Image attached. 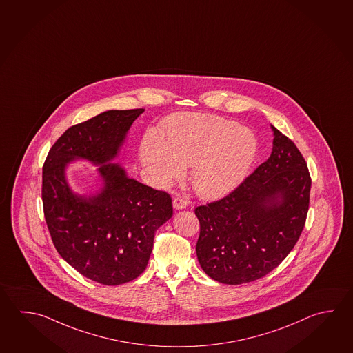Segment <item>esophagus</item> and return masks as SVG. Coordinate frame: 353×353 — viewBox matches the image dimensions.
Listing matches in <instances>:
<instances>
[{"label":"esophagus","instance_id":"34e87169","mask_svg":"<svg viewBox=\"0 0 353 353\" xmlns=\"http://www.w3.org/2000/svg\"><path fill=\"white\" fill-rule=\"evenodd\" d=\"M173 206L175 210H183V209H186L188 201L185 199H183V198H180V196H176L173 200Z\"/></svg>","mask_w":353,"mask_h":353}]
</instances>
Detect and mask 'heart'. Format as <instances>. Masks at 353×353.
Segmentation results:
<instances>
[{"mask_svg":"<svg viewBox=\"0 0 353 353\" xmlns=\"http://www.w3.org/2000/svg\"><path fill=\"white\" fill-rule=\"evenodd\" d=\"M259 141L250 129L214 114H181L169 121L163 139L150 133L141 143V164L161 184L192 167V183L204 198L224 195L244 179Z\"/></svg>","mask_w":353,"mask_h":353,"instance_id":"b5f03b06","label":"heart"}]
</instances>
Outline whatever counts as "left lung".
Returning a JSON list of instances; mask_svg holds the SVG:
<instances>
[{
    "mask_svg": "<svg viewBox=\"0 0 353 353\" xmlns=\"http://www.w3.org/2000/svg\"><path fill=\"white\" fill-rule=\"evenodd\" d=\"M269 159L221 199L198 206L196 255L212 280L240 285L277 268L307 218L311 176L295 143L271 125Z\"/></svg>",
    "mask_w": 353,
    "mask_h": 353,
    "instance_id": "left-lung-1",
    "label": "left lung"
}]
</instances>
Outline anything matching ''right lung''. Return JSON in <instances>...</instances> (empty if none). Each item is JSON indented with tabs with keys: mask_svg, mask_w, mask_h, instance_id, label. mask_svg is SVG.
Segmentation results:
<instances>
[{
	"mask_svg": "<svg viewBox=\"0 0 353 353\" xmlns=\"http://www.w3.org/2000/svg\"><path fill=\"white\" fill-rule=\"evenodd\" d=\"M144 109L107 110L72 125L52 145L42 172V201L52 241L81 275L102 285L132 281L147 268L154 235L173 215L172 198L127 176L114 159ZM99 165L105 185L94 197L71 192L65 164Z\"/></svg>",
	"mask_w": 353,
	"mask_h": 353,
	"instance_id": "1",
	"label": "right lung"
}]
</instances>
